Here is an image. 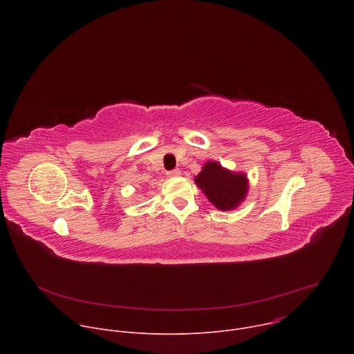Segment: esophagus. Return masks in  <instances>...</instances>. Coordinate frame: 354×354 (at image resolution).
I'll return each instance as SVG.
<instances>
[{"mask_svg": "<svg viewBox=\"0 0 354 354\" xmlns=\"http://www.w3.org/2000/svg\"><path fill=\"white\" fill-rule=\"evenodd\" d=\"M167 175H168L169 178H176V176L180 175V171H179V169H172V171H168Z\"/></svg>", "mask_w": 354, "mask_h": 354, "instance_id": "obj_1", "label": "esophagus"}]
</instances>
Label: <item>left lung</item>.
Listing matches in <instances>:
<instances>
[{
	"label": "left lung",
	"instance_id": "1",
	"mask_svg": "<svg viewBox=\"0 0 354 354\" xmlns=\"http://www.w3.org/2000/svg\"><path fill=\"white\" fill-rule=\"evenodd\" d=\"M194 180L220 210L235 209L248 192V180L243 174H232L213 161L203 167Z\"/></svg>",
	"mask_w": 354,
	"mask_h": 354
}]
</instances>
